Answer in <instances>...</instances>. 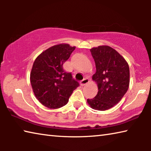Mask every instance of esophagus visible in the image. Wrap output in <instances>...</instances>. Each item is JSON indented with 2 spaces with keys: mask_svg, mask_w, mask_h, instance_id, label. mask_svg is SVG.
<instances>
[{
  "mask_svg": "<svg viewBox=\"0 0 151 151\" xmlns=\"http://www.w3.org/2000/svg\"><path fill=\"white\" fill-rule=\"evenodd\" d=\"M88 82H89V80L88 78H85V79H83V80H82L81 82H80V83H81V85L83 86H85V85H86V84L87 83H88Z\"/></svg>",
  "mask_w": 151,
  "mask_h": 151,
  "instance_id": "34e87169",
  "label": "esophagus"
}]
</instances>
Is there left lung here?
<instances>
[{"instance_id":"obj_1","label":"left lung","mask_w":151,"mask_h":151,"mask_svg":"<svg viewBox=\"0 0 151 151\" xmlns=\"http://www.w3.org/2000/svg\"><path fill=\"white\" fill-rule=\"evenodd\" d=\"M91 52L96 65L92 78L98 86V93L94 98L87 99V103L93 109L106 111L118 104L129 88V64L109 46L93 47Z\"/></svg>"}]
</instances>
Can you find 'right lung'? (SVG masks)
Returning a JSON list of instances; mask_svg holds the SVG:
<instances>
[{"instance_id": "1", "label": "right lung", "mask_w": 151, "mask_h": 151, "mask_svg": "<svg viewBox=\"0 0 151 151\" xmlns=\"http://www.w3.org/2000/svg\"><path fill=\"white\" fill-rule=\"evenodd\" d=\"M75 47L61 43L50 47L38 56L30 75L31 86L36 98L50 109L60 108L67 104L74 90L78 86L71 73L64 70L63 64Z\"/></svg>"}]
</instances>
